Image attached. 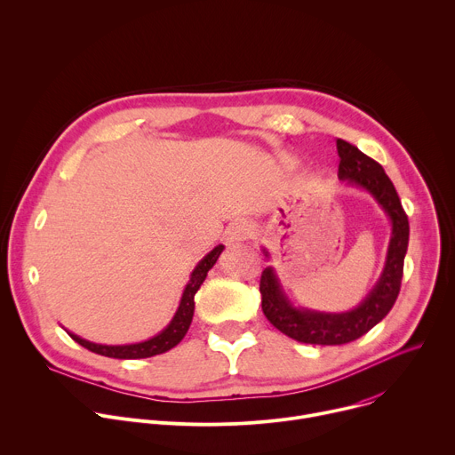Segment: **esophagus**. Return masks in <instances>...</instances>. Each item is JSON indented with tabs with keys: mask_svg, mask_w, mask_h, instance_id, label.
<instances>
[{
	"mask_svg": "<svg viewBox=\"0 0 455 455\" xmlns=\"http://www.w3.org/2000/svg\"><path fill=\"white\" fill-rule=\"evenodd\" d=\"M251 234H253V225H251L250 221L239 220V221L232 223V227L228 228L227 239H228V243H232V244H239V243L250 239Z\"/></svg>",
	"mask_w": 455,
	"mask_h": 455,
	"instance_id": "1",
	"label": "esophagus"
}]
</instances>
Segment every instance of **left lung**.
Returning <instances> with one entry per match:
<instances>
[{
  "label": "left lung",
  "mask_w": 455,
  "mask_h": 455,
  "mask_svg": "<svg viewBox=\"0 0 455 455\" xmlns=\"http://www.w3.org/2000/svg\"><path fill=\"white\" fill-rule=\"evenodd\" d=\"M337 151L340 156L339 178L347 181V185L363 188L376 200L391 221V241H388L383 272L374 288L356 307L342 313L293 306L274 267L263 270L261 284H259L263 313L281 333L302 344L340 346L360 339L391 311L403 277V261L409 246V220L393 181L378 162L349 142L339 139ZM263 253L270 259L267 248H263Z\"/></svg>",
  "instance_id": "1"
}]
</instances>
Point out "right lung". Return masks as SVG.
<instances>
[{"instance_id":"1","label":"right lung","mask_w":455,"mask_h":455,"mask_svg":"<svg viewBox=\"0 0 455 455\" xmlns=\"http://www.w3.org/2000/svg\"><path fill=\"white\" fill-rule=\"evenodd\" d=\"M223 244H218L216 248H212L202 261L196 265V268L192 270L190 279L181 293L180 299V306L172 316V320L167 323V326L155 335L153 339H148L144 342H137V344H124V346H106V344H95L90 340H84L74 333L68 331V335L81 344L83 347L90 349L92 353L102 355V356H109V358H120V360H137V358H149V356H156L162 355L169 349H172L174 346H178L181 342V339L187 335L190 322L194 316V295L200 290V286L204 284L209 270L216 265L218 257L223 251Z\"/></svg>"}]
</instances>
